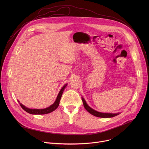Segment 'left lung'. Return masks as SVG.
Returning a JSON list of instances; mask_svg holds the SVG:
<instances>
[{
  "label": "left lung",
  "mask_w": 149,
  "mask_h": 149,
  "mask_svg": "<svg viewBox=\"0 0 149 149\" xmlns=\"http://www.w3.org/2000/svg\"><path fill=\"white\" fill-rule=\"evenodd\" d=\"M82 100L83 104H84L85 109H86L87 110V111H88L90 114H91L92 115H93L94 116L101 117V118H110V117H115V116L120 114L119 113L112 114V113H103L98 112V111L93 110V109H91L90 107H89L88 104H87L86 100H85L82 97Z\"/></svg>",
  "instance_id": "left-lung-1"
}]
</instances>
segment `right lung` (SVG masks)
<instances>
[{
	"label": "right lung",
	"mask_w": 149,
	"mask_h": 149,
	"mask_svg": "<svg viewBox=\"0 0 149 149\" xmlns=\"http://www.w3.org/2000/svg\"><path fill=\"white\" fill-rule=\"evenodd\" d=\"M67 84H65V86L62 88V89L61 90V91H59V93L57 96V98H56L55 102L52 105L49 106V107L48 108H46L44 109H28V108L25 107L24 105L20 103L19 101H18V102L20 104V107H22L25 111H26L27 113H28L29 114H45L50 113L54 111V110H55L58 108L61 96L63 92V90H64V89L67 87Z\"/></svg>",
	"instance_id": "right-lung-1"
}]
</instances>
